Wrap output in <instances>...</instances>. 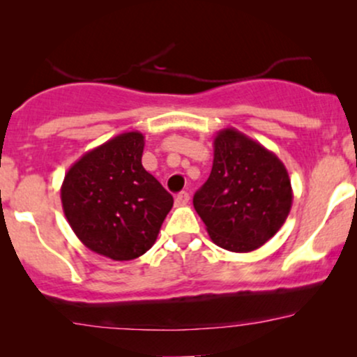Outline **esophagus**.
<instances>
[{
  "instance_id": "34e87169",
  "label": "esophagus",
  "mask_w": 357,
  "mask_h": 357,
  "mask_svg": "<svg viewBox=\"0 0 357 357\" xmlns=\"http://www.w3.org/2000/svg\"><path fill=\"white\" fill-rule=\"evenodd\" d=\"M174 203L176 206H186V204L190 203V195H188L186 191H181L178 196H176Z\"/></svg>"
}]
</instances>
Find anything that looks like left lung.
<instances>
[{"mask_svg":"<svg viewBox=\"0 0 357 357\" xmlns=\"http://www.w3.org/2000/svg\"><path fill=\"white\" fill-rule=\"evenodd\" d=\"M294 192L284 162L240 130L221 129L213 167L192 204L218 247L236 253L260 248L280 230Z\"/></svg>","mask_w":357,"mask_h":357,"instance_id":"obj_1","label":"left lung"}]
</instances>
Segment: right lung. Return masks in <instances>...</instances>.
<instances>
[{
	"label": "right lung",
	"instance_id": "1",
	"mask_svg": "<svg viewBox=\"0 0 357 357\" xmlns=\"http://www.w3.org/2000/svg\"><path fill=\"white\" fill-rule=\"evenodd\" d=\"M144 136L122 132L85 153L60 188L65 218L82 243L116 261L144 255L173 196L142 166Z\"/></svg>",
	"mask_w": 357,
	"mask_h": 357
}]
</instances>
